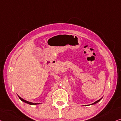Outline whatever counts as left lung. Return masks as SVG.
Listing matches in <instances>:
<instances>
[{
  "instance_id": "left-lung-1",
  "label": "left lung",
  "mask_w": 121,
  "mask_h": 121,
  "mask_svg": "<svg viewBox=\"0 0 121 121\" xmlns=\"http://www.w3.org/2000/svg\"><path fill=\"white\" fill-rule=\"evenodd\" d=\"M102 99V98H100V99H99V100H97L96 101V102H95V103H92V104H90V105H93V104H96V103H98V102H99V101L101 100V99Z\"/></svg>"
}]
</instances>
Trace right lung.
<instances>
[{
	"label": "right lung",
	"instance_id": "add662e5",
	"mask_svg": "<svg viewBox=\"0 0 121 121\" xmlns=\"http://www.w3.org/2000/svg\"><path fill=\"white\" fill-rule=\"evenodd\" d=\"M18 97H19V98L22 101V102H24V103H27V104H30V105H37V104H40V103H31V102H28V101H27V100H24V99H23V98H22L21 97H20L18 95Z\"/></svg>",
	"mask_w": 121,
	"mask_h": 121
}]
</instances>
